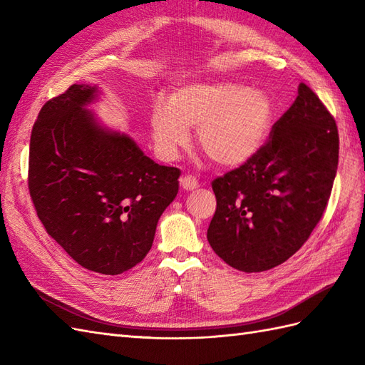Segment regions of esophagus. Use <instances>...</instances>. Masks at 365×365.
<instances>
[{
    "label": "esophagus",
    "mask_w": 365,
    "mask_h": 365,
    "mask_svg": "<svg viewBox=\"0 0 365 365\" xmlns=\"http://www.w3.org/2000/svg\"><path fill=\"white\" fill-rule=\"evenodd\" d=\"M180 186H182L183 190H186V191H192V190L197 188L199 182H197V179H195L194 175L186 174V175H183L182 179H180Z\"/></svg>",
    "instance_id": "1"
}]
</instances>
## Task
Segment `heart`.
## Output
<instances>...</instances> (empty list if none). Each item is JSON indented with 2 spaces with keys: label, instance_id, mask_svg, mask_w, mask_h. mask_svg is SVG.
<instances>
[{
  "label": "heart",
  "instance_id": "1",
  "mask_svg": "<svg viewBox=\"0 0 365 365\" xmlns=\"http://www.w3.org/2000/svg\"><path fill=\"white\" fill-rule=\"evenodd\" d=\"M273 115V101L262 91L230 81L190 83L175 88L170 103H154L149 126L157 153L166 160L188 146V128H197L202 153L212 163L235 168L264 146Z\"/></svg>",
  "mask_w": 365,
  "mask_h": 365
}]
</instances>
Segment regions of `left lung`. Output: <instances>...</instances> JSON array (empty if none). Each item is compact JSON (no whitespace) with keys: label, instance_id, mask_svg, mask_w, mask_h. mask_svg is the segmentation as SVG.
<instances>
[{"label":"left lung","instance_id":"8db88e82","mask_svg":"<svg viewBox=\"0 0 365 365\" xmlns=\"http://www.w3.org/2000/svg\"><path fill=\"white\" fill-rule=\"evenodd\" d=\"M333 115L304 83L259 153L214 179L208 242L223 262L267 272L301 248L319 223L338 170Z\"/></svg>","mask_w":365,"mask_h":365}]
</instances>
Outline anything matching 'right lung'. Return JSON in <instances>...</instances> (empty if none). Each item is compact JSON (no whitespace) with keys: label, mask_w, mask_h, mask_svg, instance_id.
I'll return each mask as SVG.
<instances>
[{"label":"right lung","mask_w":365,"mask_h":365,"mask_svg":"<svg viewBox=\"0 0 365 365\" xmlns=\"http://www.w3.org/2000/svg\"><path fill=\"white\" fill-rule=\"evenodd\" d=\"M96 97V86L72 85L44 103L32 128L27 185L48 235L83 268L114 276L149 253L180 170L100 128L85 109Z\"/></svg>","instance_id":"add662e5"}]
</instances>
